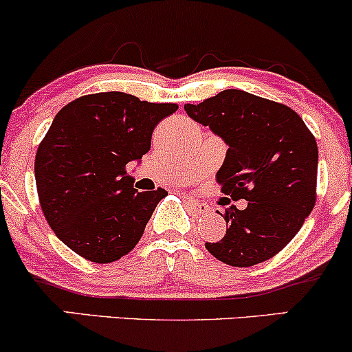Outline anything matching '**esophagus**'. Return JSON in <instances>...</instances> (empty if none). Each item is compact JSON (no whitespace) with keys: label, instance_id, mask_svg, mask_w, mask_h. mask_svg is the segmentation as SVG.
Here are the masks:
<instances>
[{"label":"esophagus","instance_id":"esophagus-1","mask_svg":"<svg viewBox=\"0 0 352 352\" xmlns=\"http://www.w3.org/2000/svg\"><path fill=\"white\" fill-rule=\"evenodd\" d=\"M187 201H188L190 210H192L193 213H199V215H207V213L210 212V205L205 204V201H201L199 199H193V197H188Z\"/></svg>","mask_w":352,"mask_h":352}]
</instances>
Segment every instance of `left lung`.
I'll use <instances>...</instances> for the list:
<instances>
[{"label":"left lung","mask_w":352,"mask_h":352,"mask_svg":"<svg viewBox=\"0 0 352 352\" xmlns=\"http://www.w3.org/2000/svg\"><path fill=\"white\" fill-rule=\"evenodd\" d=\"M185 111L228 145L217 172L221 192L248 201L225 208L227 233L205 248L232 266L263 263L293 240L316 204V139L293 109L240 89Z\"/></svg>","instance_id":"1"}]
</instances>
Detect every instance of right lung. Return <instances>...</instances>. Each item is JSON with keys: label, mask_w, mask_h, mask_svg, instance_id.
Returning <instances> with one entry per match:
<instances>
[{"label": "right lung", "mask_w": 352, "mask_h": 352, "mask_svg": "<svg viewBox=\"0 0 352 352\" xmlns=\"http://www.w3.org/2000/svg\"><path fill=\"white\" fill-rule=\"evenodd\" d=\"M177 109L112 91L56 114L36 152V188L52 232L79 256L112 263L139 243L167 192H139L125 167L151 151L155 125Z\"/></svg>", "instance_id": "1"}]
</instances>
